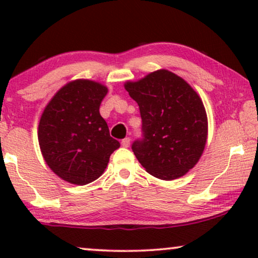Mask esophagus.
Instances as JSON below:
<instances>
[{
	"label": "esophagus",
	"instance_id": "obj_1",
	"mask_svg": "<svg viewBox=\"0 0 258 258\" xmlns=\"http://www.w3.org/2000/svg\"><path fill=\"white\" fill-rule=\"evenodd\" d=\"M121 144H122V146L124 147V148H128V147L130 146V139H129V137H125V139H123Z\"/></svg>",
	"mask_w": 258,
	"mask_h": 258
}]
</instances>
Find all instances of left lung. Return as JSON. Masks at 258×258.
Here are the masks:
<instances>
[{"instance_id":"1","label":"left lung","mask_w":258,"mask_h":258,"mask_svg":"<svg viewBox=\"0 0 258 258\" xmlns=\"http://www.w3.org/2000/svg\"><path fill=\"white\" fill-rule=\"evenodd\" d=\"M124 87L142 118V137L132 146L136 158L155 177H181L199 162L206 147L208 121L200 96L184 80L164 69Z\"/></svg>"}]
</instances>
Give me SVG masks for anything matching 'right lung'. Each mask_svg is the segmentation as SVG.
Returning a JSON list of instances; mask_svg holds the SVG:
<instances>
[{"label": "right lung", "mask_w": 258, "mask_h": 258, "mask_svg": "<svg viewBox=\"0 0 258 258\" xmlns=\"http://www.w3.org/2000/svg\"><path fill=\"white\" fill-rule=\"evenodd\" d=\"M107 93L94 81H74L56 93L41 116L42 155L56 175L73 184L84 185L100 177L119 147L100 115Z\"/></svg>", "instance_id": "add662e5"}]
</instances>
